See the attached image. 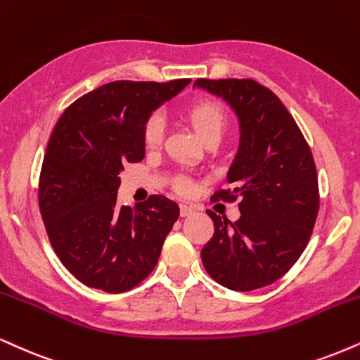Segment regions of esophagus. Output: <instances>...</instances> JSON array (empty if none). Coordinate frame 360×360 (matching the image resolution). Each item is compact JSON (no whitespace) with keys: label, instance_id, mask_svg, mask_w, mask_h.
Wrapping results in <instances>:
<instances>
[{"label":"esophagus","instance_id":"1","mask_svg":"<svg viewBox=\"0 0 360 360\" xmlns=\"http://www.w3.org/2000/svg\"><path fill=\"white\" fill-rule=\"evenodd\" d=\"M196 213V210H194V206L191 205H181V216L186 218V216H193Z\"/></svg>","mask_w":360,"mask_h":360}]
</instances>
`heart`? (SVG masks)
Returning a JSON list of instances; mask_svg holds the SVG:
<instances>
[{"label":"heart","mask_w":360,"mask_h":360,"mask_svg":"<svg viewBox=\"0 0 360 360\" xmlns=\"http://www.w3.org/2000/svg\"><path fill=\"white\" fill-rule=\"evenodd\" d=\"M186 117L191 122L201 141L207 137H221L226 127V114L218 102L201 98V101L191 103L186 109ZM164 137V119L159 112H154L146 119L144 124V142L147 147H155L162 142ZM176 188L181 193H191L193 183L186 176H177L174 181Z\"/></svg>","instance_id":"obj_1"}]
</instances>
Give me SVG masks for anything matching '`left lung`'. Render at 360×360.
<instances>
[{
    "mask_svg": "<svg viewBox=\"0 0 360 360\" xmlns=\"http://www.w3.org/2000/svg\"><path fill=\"white\" fill-rule=\"evenodd\" d=\"M194 86L223 98L240 124V146L226 179L241 198L240 219L207 211L214 235L201 250L211 278L251 292L281 278L309 243L319 213V181L310 147L280 98L251 79H198Z\"/></svg>",
    "mask_w": 360,
    "mask_h": 360,
    "instance_id": "obj_1",
    "label": "left lung"
}]
</instances>
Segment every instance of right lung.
<instances>
[{"label": "right lung", "instance_id": "1", "mask_svg": "<svg viewBox=\"0 0 360 360\" xmlns=\"http://www.w3.org/2000/svg\"><path fill=\"white\" fill-rule=\"evenodd\" d=\"M189 82H110L73 102L56 122L38 202L56 257L86 287L127 292L158 265L179 206L158 194L134 210L119 206V174L124 164L144 159L147 117Z\"/></svg>", "mask_w": 360, "mask_h": 360}]
</instances>
